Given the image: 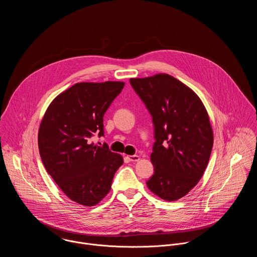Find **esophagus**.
<instances>
[{
  "label": "esophagus",
  "mask_w": 257,
  "mask_h": 257,
  "mask_svg": "<svg viewBox=\"0 0 257 257\" xmlns=\"http://www.w3.org/2000/svg\"><path fill=\"white\" fill-rule=\"evenodd\" d=\"M126 157H127V159L131 162H137V161L140 160V156L139 155H127Z\"/></svg>",
  "instance_id": "1"
}]
</instances>
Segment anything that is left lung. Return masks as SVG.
Instances as JSON below:
<instances>
[{
  "instance_id": "left-lung-1",
  "label": "left lung",
  "mask_w": 257,
  "mask_h": 257,
  "mask_svg": "<svg viewBox=\"0 0 257 257\" xmlns=\"http://www.w3.org/2000/svg\"><path fill=\"white\" fill-rule=\"evenodd\" d=\"M130 83L152 116L154 173L149 190L166 201L184 197L202 178L214 136L197 94L168 74L132 78Z\"/></svg>"
}]
</instances>
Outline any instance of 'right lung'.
<instances>
[{"label": "right lung", "instance_id": "1", "mask_svg": "<svg viewBox=\"0 0 257 257\" xmlns=\"http://www.w3.org/2000/svg\"><path fill=\"white\" fill-rule=\"evenodd\" d=\"M123 82L77 83L49 105L38 131L41 160L55 183L74 202L97 205L110 190L123 163L108 145L90 144L104 136V114L121 92Z\"/></svg>", "mask_w": 257, "mask_h": 257}]
</instances>
